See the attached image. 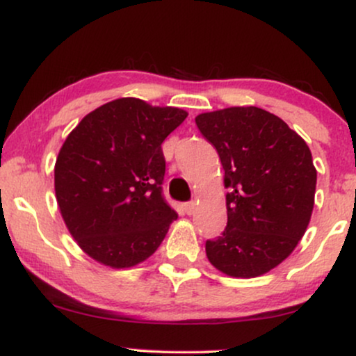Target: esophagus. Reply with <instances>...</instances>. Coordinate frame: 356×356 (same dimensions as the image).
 I'll list each match as a JSON object with an SVG mask.
<instances>
[{"instance_id":"34e87169","label":"esophagus","mask_w":356,"mask_h":356,"mask_svg":"<svg viewBox=\"0 0 356 356\" xmlns=\"http://www.w3.org/2000/svg\"><path fill=\"white\" fill-rule=\"evenodd\" d=\"M195 202H188L184 205V211L187 213V215H193V211H195Z\"/></svg>"}]
</instances>
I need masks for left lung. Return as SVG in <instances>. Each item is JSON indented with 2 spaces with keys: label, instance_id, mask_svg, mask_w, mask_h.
Wrapping results in <instances>:
<instances>
[{
  "label": "left lung",
  "instance_id": "1",
  "mask_svg": "<svg viewBox=\"0 0 356 356\" xmlns=\"http://www.w3.org/2000/svg\"><path fill=\"white\" fill-rule=\"evenodd\" d=\"M225 169L227 225L207 241L213 267L236 278L270 272L309 225L317 170L306 141L259 107H227L195 117Z\"/></svg>",
  "mask_w": 356,
  "mask_h": 356
}]
</instances>
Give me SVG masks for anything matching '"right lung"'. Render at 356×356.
<instances>
[{"label": "right lung", "mask_w": 356, "mask_h": 356, "mask_svg": "<svg viewBox=\"0 0 356 356\" xmlns=\"http://www.w3.org/2000/svg\"><path fill=\"white\" fill-rule=\"evenodd\" d=\"M187 115L122 97L89 112L66 136L55 163L56 203L70 234L96 262L135 267L177 220L161 191V145Z\"/></svg>", "instance_id": "add662e5"}]
</instances>
